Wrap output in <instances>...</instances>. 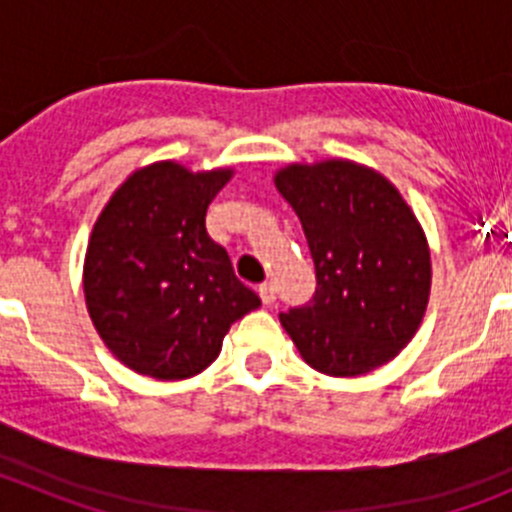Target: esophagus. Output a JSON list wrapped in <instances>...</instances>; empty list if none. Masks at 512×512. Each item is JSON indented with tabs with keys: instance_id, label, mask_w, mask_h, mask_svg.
Listing matches in <instances>:
<instances>
[{
	"instance_id": "esophagus-1",
	"label": "esophagus",
	"mask_w": 512,
	"mask_h": 512,
	"mask_svg": "<svg viewBox=\"0 0 512 512\" xmlns=\"http://www.w3.org/2000/svg\"><path fill=\"white\" fill-rule=\"evenodd\" d=\"M259 297H261V302H264V305H274V302H277V284L274 282H264V284H259Z\"/></svg>"
}]
</instances>
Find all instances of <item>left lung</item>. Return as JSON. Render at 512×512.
Listing matches in <instances>:
<instances>
[{
    "label": "left lung",
    "mask_w": 512,
    "mask_h": 512,
    "mask_svg": "<svg viewBox=\"0 0 512 512\" xmlns=\"http://www.w3.org/2000/svg\"><path fill=\"white\" fill-rule=\"evenodd\" d=\"M277 189L300 217L315 295L279 315L302 359L359 377L415 336L431 292L428 243L395 187L351 161L289 166Z\"/></svg>",
    "instance_id": "left-lung-1"
}]
</instances>
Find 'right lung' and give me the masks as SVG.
Listing matches in <instances>:
<instances>
[{"label":"right lung","mask_w":512,"mask_h":512,"mask_svg":"<svg viewBox=\"0 0 512 512\" xmlns=\"http://www.w3.org/2000/svg\"><path fill=\"white\" fill-rule=\"evenodd\" d=\"M228 179L230 171L153 164L112 194L94 225L84 266L89 315L107 348L138 374H200L230 325L261 305L205 228Z\"/></svg>","instance_id":"add662e5"}]
</instances>
